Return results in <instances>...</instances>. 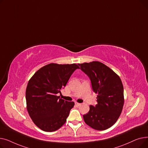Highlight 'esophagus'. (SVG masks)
Listing matches in <instances>:
<instances>
[{
    "label": "esophagus",
    "mask_w": 148,
    "mask_h": 148,
    "mask_svg": "<svg viewBox=\"0 0 148 148\" xmlns=\"http://www.w3.org/2000/svg\"><path fill=\"white\" fill-rule=\"evenodd\" d=\"M75 106H77V107H79V106H80L81 105L80 103H77V102H76V103H75Z\"/></svg>",
    "instance_id": "obj_1"
}]
</instances>
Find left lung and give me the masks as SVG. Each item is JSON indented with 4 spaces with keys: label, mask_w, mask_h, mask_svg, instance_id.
Instances as JSON below:
<instances>
[{
    "label": "left lung",
    "mask_w": 148,
    "mask_h": 148,
    "mask_svg": "<svg viewBox=\"0 0 148 148\" xmlns=\"http://www.w3.org/2000/svg\"><path fill=\"white\" fill-rule=\"evenodd\" d=\"M90 78L92 89L97 94L96 106H90L83 115L88 125L96 130L111 127L119 118L124 104L123 87L119 76L101 62L93 61L79 64Z\"/></svg>",
    "instance_id": "left-lung-1"
}]
</instances>
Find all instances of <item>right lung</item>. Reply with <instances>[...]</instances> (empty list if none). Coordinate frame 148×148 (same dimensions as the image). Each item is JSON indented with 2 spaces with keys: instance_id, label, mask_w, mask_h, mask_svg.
Listing matches in <instances>:
<instances>
[{
  "instance_id": "1",
  "label": "right lung",
  "mask_w": 148,
  "mask_h": 148,
  "mask_svg": "<svg viewBox=\"0 0 148 148\" xmlns=\"http://www.w3.org/2000/svg\"><path fill=\"white\" fill-rule=\"evenodd\" d=\"M79 68L75 64L51 63L38 69L29 80L26 90L27 110L41 130L52 132L64 125L74 103L60 98L57 94Z\"/></svg>"
}]
</instances>
